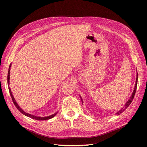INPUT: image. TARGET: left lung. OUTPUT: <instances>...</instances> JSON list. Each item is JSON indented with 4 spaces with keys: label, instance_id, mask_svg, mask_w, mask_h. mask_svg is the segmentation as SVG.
Wrapping results in <instances>:
<instances>
[{
    "label": "left lung",
    "instance_id": "obj_1",
    "mask_svg": "<svg viewBox=\"0 0 147 147\" xmlns=\"http://www.w3.org/2000/svg\"><path fill=\"white\" fill-rule=\"evenodd\" d=\"M11 66V64H10V66H9V69H8V76H7V83H8V90H9V92H10V94L11 97V99H12L13 102V104H15L16 107L18 109V110L22 114H23L24 115H25V116L28 117H29V118H31L34 119H37V120H47V119H51V118L54 117L55 116V115H56V114H53V115H50V116H48V117H40L35 116V115L29 114V113H26V112H24V111L20 107V106H19V105L18 104V103H17L16 100H15V99L14 96H13V94H12V92H11V91L10 87V71Z\"/></svg>",
    "mask_w": 147,
    "mask_h": 147
}]
</instances>
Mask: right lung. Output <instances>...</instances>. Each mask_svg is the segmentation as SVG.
<instances>
[{
    "label": "right lung",
    "instance_id": "right-lung-1",
    "mask_svg": "<svg viewBox=\"0 0 147 147\" xmlns=\"http://www.w3.org/2000/svg\"><path fill=\"white\" fill-rule=\"evenodd\" d=\"M137 79H138V77H137V75L136 81L135 86H134V91H133V92H132V94L131 96L130 97V98L129 99V100L127 101V102H126V104H125V109H126V108L127 107L131 104V103L132 102V100H133V98H134V95H135V93H136V89H137ZM80 98H81V99H82V103H83V99H82V97H81V96H80ZM123 110H124V109H122L121 110H119V112H118L117 113V114H118V115H119L120 113H121L123 112Z\"/></svg>",
    "mask_w": 147,
    "mask_h": 147
}]
</instances>
